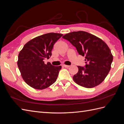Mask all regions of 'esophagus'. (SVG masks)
Returning a JSON list of instances; mask_svg holds the SVG:
<instances>
[{
	"mask_svg": "<svg viewBox=\"0 0 124 124\" xmlns=\"http://www.w3.org/2000/svg\"><path fill=\"white\" fill-rule=\"evenodd\" d=\"M63 67H64V68H69V67H70V65H63Z\"/></svg>",
	"mask_w": 124,
	"mask_h": 124,
	"instance_id": "34e87169",
	"label": "esophagus"
}]
</instances>
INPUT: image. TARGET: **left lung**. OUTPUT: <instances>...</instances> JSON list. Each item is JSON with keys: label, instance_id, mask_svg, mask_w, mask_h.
Segmentation results:
<instances>
[{"label": "left lung", "instance_id": "8db88e82", "mask_svg": "<svg viewBox=\"0 0 124 124\" xmlns=\"http://www.w3.org/2000/svg\"><path fill=\"white\" fill-rule=\"evenodd\" d=\"M62 38L76 47L79 54L85 56L86 65L85 67L78 66V71L73 77L74 81L86 88H92L101 84L108 74L113 60L106 43L83 31L72 32Z\"/></svg>", "mask_w": 124, "mask_h": 124}]
</instances>
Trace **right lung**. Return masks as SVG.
I'll list each match as a JSON object with an SVG mask.
<instances>
[{"mask_svg":"<svg viewBox=\"0 0 124 124\" xmlns=\"http://www.w3.org/2000/svg\"><path fill=\"white\" fill-rule=\"evenodd\" d=\"M62 34L48 33L33 38L23 46L18 55L17 64L24 82L37 90H43L56 81L62 66L45 64L51 56L54 44Z\"/></svg>","mask_w":124,"mask_h":124,"instance_id":"1","label":"right lung"}]
</instances>
